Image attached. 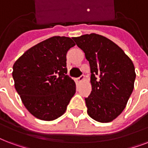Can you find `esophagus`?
Returning <instances> with one entry per match:
<instances>
[{
	"instance_id": "obj_1",
	"label": "esophagus",
	"mask_w": 148,
	"mask_h": 148,
	"mask_svg": "<svg viewBox=\"0 0 148 148\" xmlns=\"http://www.w3.org/2000/svg\"><path fill=\"white\" fill-rule=\"evenodd\" d=\"M84 76L79 77L77 79V83H81V82H82L83 81H84Z\"/></svg>"
}]
</instances>
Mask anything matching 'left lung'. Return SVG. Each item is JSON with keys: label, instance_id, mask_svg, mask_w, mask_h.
Here are the masks:
<instances>
[{"label": "left lung", "instance_id": "1", "mask_svg": "<svg viewBox=\"0 0 148 148\" xmlns=\"http://www.w3.org/2000/svg\"><path fill=\"white\" fill-rule=\"evenodd\" d=\"M91 68L92 92L85 98L89 116L100 123L121 114L131 95L136 78L133 62L116 44L95 33L72 38Z\"/></svg>", "mask_w": 148, "mask_h": 148}]
</instances>
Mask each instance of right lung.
I'll return each mask as SVG.
<instances>
[{"instance_id": "add662e5", "label": "right lung", "mask_w": 148, "mask_h": 148, "mask_svg": "<svg viewBox=\"0 0 148 148\" xmlns=\"http://www.w3.org/2000/svg\"><path fill=\"white\" fill-rule=\"evenodd\" d=\"M75 43L69 37L53 36L28 49L13 65L14 87L28 111L51 121L61 116L76 92L66 75L67 51Z\"/></svg>"}]
</instances>
